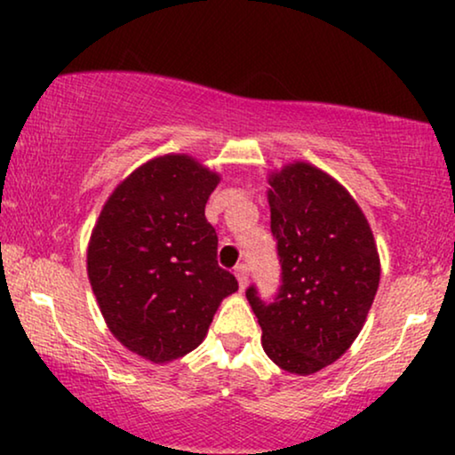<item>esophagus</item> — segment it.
<instances>
[{
  "label": "esophagus",
  "instance_id": "34e87169",
  "mask_svg": "<svg viewBox=\"0 0 455 455\" xmlns=\"http://www.w3.org/2000/svg\"><path fill=\"white\" fill-rule=\"evenodd\" d=\"M234 273H235V277H238V283H240V288H246V283H248V265H246V263H240V265H235Z\"/></svg>",
  "mask_w": 455,
  "mask_h": 455
}]
</instances>
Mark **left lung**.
Masks as SVG:
<instances>
[{
  "label": "left lung",
  "instance_id": "obj_1",
  "mask_svg": "<svg viewBox=\"0 0 455 455\" xmlns=\"http://www.w3.org/2000/svg\"><path fill=\"white\" fill-rule=\"evenodd\" d=\"M271 234L279 288L271 300L248 285L263 350L296 375L344 354L363 329L379 288V257L363 211L341 186L308 164L269 178Z\"/></svg>",
  "mask_w": 455,
  "mask_h": 455
}]
</instances>
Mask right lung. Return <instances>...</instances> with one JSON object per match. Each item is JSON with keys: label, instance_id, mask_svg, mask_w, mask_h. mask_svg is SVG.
I'll return each instance as SVG.
<instances>
[{"label": "right lung", "instance_id": "right-lung-1", "mask_svg": "<svg viewBox=\"0 0 455 455\" xmlns=\"http://www.w3.org/2000/svg\"><path fill=\"white\" fill-rule=\"evenodd\" d=\"M217 182L186 155L153 159L117 186L92 229L86 265L105 323L151 363L195 350L238 290L204 217Z\"/></svg>", "mask_w": 455, "mask_h": 455}]
</instances>
